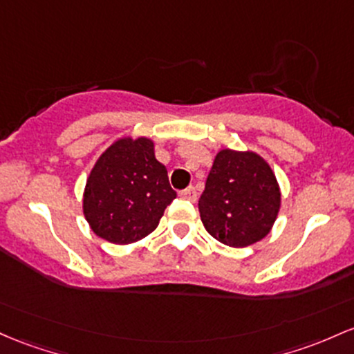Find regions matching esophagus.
I'll list each match as a JSON object with an SVG mask.
<instances>
[{
  "instance_id": "esophagus-1",
  "label": "esophagus",
  "mask_w": 354,
  "mask_h": 354,
  "mask_svg": "<svg viewBox=\"0 0 354 354\" xmlns=\"http://www.w3.org/2000/svg\"><path fill=\"white\" fill-rule=\"evenodd\" d=\"M180 196L185 198V200L195 201L196 196H198V193H196V189L193 188V186H189V188H186V189H183V192H180Z\"/></svg>"
}]
</instances>
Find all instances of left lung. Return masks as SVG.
Here are the masks:
<instances>
[{"label": "left lung", "mask_w": 354, "mask_h": 354, "mask_svg": "<svg viewBox=\"0 0 354 354\" xmlns=\"http://www.w3.org/2000/svg\"><path fill=\"white\" fill-rule=\"evenodd\" d=\"M198 208L213 239L228 247H247L270 232L281 208V192L270 166L259 154L221 149Z\"/></svg>", "instance_id": "1"}]
</instances>
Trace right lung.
Listing matches in <instances>:
<instances>
[{
	"mask_svg": "<svg viewBox=\"0 0 354 354\" xmlns=\"http://www.w3.org/2000/svg\"><path fill=\"white\" fill-rule=\"evenodd\" d=\"M174 198L168 171L154 158L153 141L119 139L91 171L84 215L95 235L126 245L149 235Z\"/></svg>",
	"mask_w": 354,
	"mask_h": 354,
	"instance_id": "1",
	"label": "right lung"
}]
</instances>
